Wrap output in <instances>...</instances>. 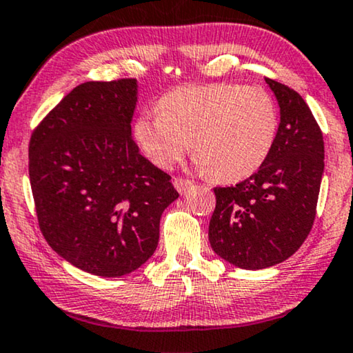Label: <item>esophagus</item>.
Returning <instances> with one entry per match:
<instances>
[{
    "label": "esophagus",
    "instance_id": "1",
    "mask_svg": "<svg viewBox=\"0 0 353 353\" xmlns=\"http://www.w3.org/2000/svg\"><path fill=\"white\" fill-rule=\"evenodd\" d=\"M192 185H193V182L188 181V179H182V177L174 179V187H176V190L181 193V195H183V193H185Z\"/></svg>",
    "mask_w": 353,
    "mask_h": 353
}]
</instances>
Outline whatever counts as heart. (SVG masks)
<instances>
[{"mask_svg": "<svg viewBox=\"0 0 353 353\" xmlns=\"http://www.w3.org/2000/svg\"><path fill=\"white\" fill-rule=\"evenodd\" d=\"M158 107L139 115L134 137L160 168L181 160L192 139L201 170L221 181H240L254 174L274 147L278 112L264 88L190 84L166 92Z\"/></svg>", "mask_w": 353, "mask_h": 353, "instance_id": "obj_1", "label": "heart"}]
</instances>
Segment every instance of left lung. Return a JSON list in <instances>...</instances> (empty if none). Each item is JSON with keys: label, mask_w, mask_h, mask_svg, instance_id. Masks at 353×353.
<instances>
[{"label": "left lung", "mask_w": 353, "mask_h": 353, "mask_svg": "<svg viewBox=\"0 0 353 353\" xmlns=\"http://www.w3.org/2000/svg\"><path fill=\"white\" fill-rule=\"evenodd\" d=\"M280 107L274 147L262 166L233 187H216L210 243L222 259L245 270L286 261L315 221L325 171L323 134L294 89L265 78Z\"/></svg>", "instance_id": "left-lung-1"}]
</instances>
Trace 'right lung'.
<instances>
[{
    "mask_svg": "<svg viewBox=\"0 0 353 353\" xmlns=\"http://www.w3.org/2000/svg\"><path fill=\"white\" fill-rule=\"evenodd\" d=\"M137 79L72 89L30 139L28 172L48 245L77 269L115 278L150 259L163 211L177 200L171 177L131 136Z\"/></svg>",
    "mask_w": 353,
    "mask_h": 353,
    "instance_id": "right-lung-1",
    "label": "right lung"
}]
</instances>
